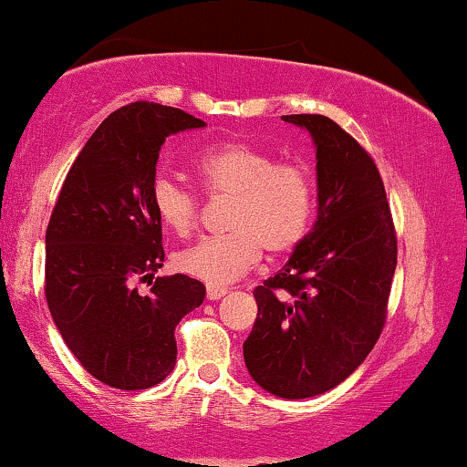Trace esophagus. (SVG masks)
Wrapping results in <instances>:
<instances>
[{
    "label": "esophagus",
    "mask_w": 467,
    "mask_h": 467,
    "mask_svg": "<svg viewBox=\"0 0 467 467\" xmlns=\"http://www.w3.org/2000/svg\"><path fill=\"white\" fill-rule=\"evenodd\" d=\"M227 295V288H223V286H206V296L211 301H217V299H221V296H225Z\"/></svg>",
    "instance_id": "obj_1"
}]
</instances>
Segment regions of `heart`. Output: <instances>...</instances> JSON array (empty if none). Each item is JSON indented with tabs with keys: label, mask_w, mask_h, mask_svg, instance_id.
Listing matches in <instances>:
<instances>
[{
	"label": "heart",
	"mask_w": 467,
	"mask_h": 467,
	"mask_svg": "<svg viewBox=\"0 0 467 467\" xmlns=\"http://www.w3.org/2000/svg\"><path fill=\"white\" fill-rule=\"evenodd\" d=\"M202 189L213 200H232L225 235H211L174 254L181 274L208 284L244 275L261 259L293 253L306 238L316 208L312 172L263 147L227 140L206 147L192 161ZM151 204L168 232L192 234L200 219V195L171 177L151 185Z\"/></svg>",
	"instance_id": "obj_1"
}]
</instances>
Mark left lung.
<instances>
[{
  "instance_id": "left-lung-1",
  "label": "left lung",
  "mask_w": 467,
  "mask_h": 467,
  "mask_svg": "<svg viewBox=\"0 0 467 467\" xmlns=\"http://www.w3.org/2000/svg\"><path fill=\"white\" fill-rule=\"evenodd\" d=\"M282 119L314 137L317 219L286 265L253 290L259 314L244 362L269 394L299 400L346 381L379 341L398 238L370 153L327 116Z\"/></svg>"
}]
</instances>
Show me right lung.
<instances>
[{"label":"right lung","mask_w":467,"mask_h":467,"mask_svg":"<svg viewBox=\"0 0 467 467\" xmlns=\"http://www.w3.org/2000/svg\"><path fill=\"white\" fill-rule=\"evenodd\" d=\"M204 121L150 100L113 111L73 161L46 229L44 293L58 333L94 379L137 391L164 381L177 362L174 328L204 301L164 263L151 204L166 137ZM139 283L150 290L140 294Z\"/></svg>","instance_id":"add662e5"}]
</instances>
